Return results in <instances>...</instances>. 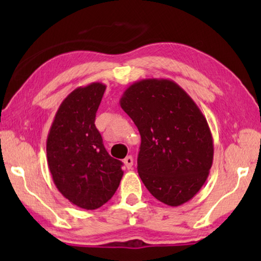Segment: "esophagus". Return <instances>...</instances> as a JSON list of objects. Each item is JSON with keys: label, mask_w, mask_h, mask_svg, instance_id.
<instances>
[{"label": "esophagus", "mask_w": 261, "mask_h": 261, "mask_svg": "<svg viewBox=\"0 0 261 261\" xmlns=\"http://www.w3.org/2000/svg\"><path fill=\"white\" fill-rule=\"evenodd\" d=\"M123 162H124V165L127 169H131L132 166H134V158H132L131 155H127Z\"/></svg>", "instance_id": "34e87169"}]
</instances>
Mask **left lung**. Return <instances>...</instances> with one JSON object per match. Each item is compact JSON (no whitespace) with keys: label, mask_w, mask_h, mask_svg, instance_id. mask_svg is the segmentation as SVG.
I'll return each mask as SVG.
<instances>
[{"label":"left lung","mask_w":261,"mask_h":261,"mask_svg":"<svg viewBox=\"0 0 261 261\" xmlns=\"http://www.w3.org/2000/svg\"><path fill=\"white\" fill-rule=\"evenodd\" d=\"M141 137L138 174L154 198L179 206L196 196L213 163V138L201 110L178 84L136 82L120 100Z\"/></svg>","instance_id":"1"}]
</instances>
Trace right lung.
Returning <instances> with one entry per match:
<instances>
[{"instance_id": "1", "label": "right lung", "mask_w": 261, "mask_h": 261, "mask_svg": "<svg viewBox=\"0 0 261 261\" xmlns=\"http://www.w3.org/2000/svg\"><path fill=\"white\" fill-rule=\"evenodd\" d=\"M106 91L101 83L77 87L61 103L47 137V161L63 197L96 210L114 196L123 176L120 160L106 151L94 124Z\"/></svg>"}]
</instances>
